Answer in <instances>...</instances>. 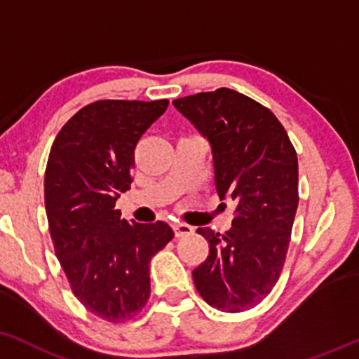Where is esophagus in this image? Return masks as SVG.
<instances>
[{
  "instance_id": "34e87169",
  "label": "esophagus",
  "mask_w": 359,
  "mask_h": 359,
  "mask_svg": "<svg viewBox=\"0 0 359 359\" xmlns=\"http://www.w3.org/2000/svg\"><path fill=\"white\" fill-rule=\"evenodd\" d=\"M174 231L177 237H187L194 232V227L189 226V224H182V222H175L174 224Z\"/></svg>"
}]
</instances>
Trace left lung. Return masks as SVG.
Instances as JSON below:
<instances>
[{
  "mask_svg": "<svg viewBox=\"0 0 359 359\" xmlns=\"http://www.w3.org/2000/svg\"><path fill=\"white\" fill-rule=\"evenodd\" d=\"M212 147L217 196L236 202L226 234L198 227L209 256L192 273L198 294L226 313L261 303L278 283L299 202L297 155L264 105L231 88L172 102Z\"/></svg>",
  "mask_w": 359,
  "mask_h": 359,
  "instance_id": "left-lung-1",
  "label": "left lung"
}]
</instances>
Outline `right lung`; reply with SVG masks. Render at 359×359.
I'll return each instance as SVG.
<instances>
[{
	"instance_id": "add662e5",
	"label": "right lung",
	"mask_w": 359,
	"mask_h": 359,
	"mask_svg": "<svg viewBox=\"0 0 359 359\" xmlns=\"http://www.w3.org/2000/svg\"><path fill=\"white\" fill-rule=\"evenodd\" d=\"M168 100H98L63 125L45 172L56 257L76 299L110 323L135 318L150 296V261L170 226L128 224L115 209L132 184L135 147Z\"/></svg>"
}]
</instances>
